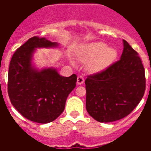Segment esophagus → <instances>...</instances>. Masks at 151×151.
Instances as JSON below:
<instances>
[{
	"label": "esophagus",
	"instance_id": "34e87169",
	"mask_svg": "<svg viewBox=\"0 0 151 151\" xmlns=\"http://www.w3.org/2000/svg\"><path fill=\"white\" fill-rule=\"evenodd\" d=\"M84 81H85V80H84V78H83L82 76H78V79H77V84L79 85H82Z\"/></svg>",
	"mask_w": 151,
	"mask_h": 151
}]
</instances>
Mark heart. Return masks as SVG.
<instances>
[{
	"instance_id": "obj_1",
	"label": "heart",
	"mask_w": 151,
	"mask_h": 151,
	"mask_svg": "<svg viewBox=\"0 0 151 151\" xmlns=\"http://www.w3.org/2000/svg\"><path fill=\"white\" fill-rule=\"evenodd\" d=\"M80 57L83 62L90 60L87 64L88 70L98 73L112 64L117 57V51L107 47L103 42L97 41L86 45L81 52Z\"/></svg>"
}]
</instances>
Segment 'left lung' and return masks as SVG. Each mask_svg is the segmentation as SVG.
I'll use <instances>...</instances> for the list:
<instances>
[{
	"label": "left lung",
	"instance_id": "8db88e82",
	"mask_svg": "<svg viewBox=\"0 0 151 151\" xmlns=\"http://www.w3.org/2000/svg\"><path fill=\"white\" fill-rule=\"evenodd\" d=\"M121 59L85 80L86 110L99 122L122 119L136 107L146 88L145 70L138 53L123 40Z\"/></svg>",
	"mask_w": 151,
	"mask_h": 151
}]
</instances>
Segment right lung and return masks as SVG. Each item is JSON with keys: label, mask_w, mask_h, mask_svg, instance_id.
Segmentation results:
<instances>
[{"label": "right lung", "mask_w": 151, "mask_h": 151, "mask_svg": "<svg viewBox=\"0 0 151 151\" xmlns=\"http://www.w3.org/2000/svg\"><path fill=\"white\" fill-rule=\"evenodd\" d=\"M56 42L33 37L20 46L11 59L8 93L13 106L27 119L41 124L53 122L63 112L77 75L63 77L53 67L38 70L32 65L36 48H55Z\"/></svg>", "instance_id": "1"}]
</instances>
